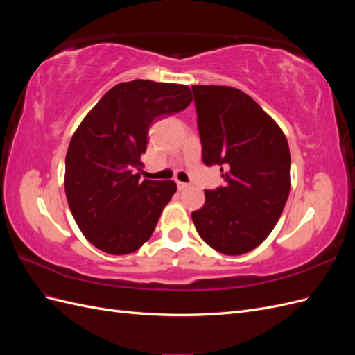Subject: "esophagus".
I'll return each mask as SVG.
<instances>
[{
  "instance_id": "obj_1",
  "label": "esophagus",
  "mask_w": 355,
  "mask_h": 355,
  "mask_svg": "<svg viewBox=\"0 0 355 355\" xmlns=\"http://www.w3.org/2000/svg\"><path fill=\"white\" fill-rule=\"evenodd\" d=\"M189 185L188 184H185V182H178V188H179V191H184V189H187Z\"/></svg>"
}]
</instances>
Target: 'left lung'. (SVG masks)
<instances>
[{"instance_id":"8db88e82","label":"left lung","mask_w":355,"mask_h":355,"mask_svg":"<svg viewBox=\"0 0 355 355\" xmlns=\"http://www.w3.org/2000/svg\"><path fill=\"white\" fill-rule=\"evenodd\" d=\"M206 166L225 187L206 189L192 213L200 237L228 256L256 249L280 219L290 192L287 139L249 94L228 85H192Z\"/></svg>"}]
</instances>
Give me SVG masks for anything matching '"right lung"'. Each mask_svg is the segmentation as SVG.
Here are the masks:
<instances>
[{
  "label": "right lung",
  "mask_w": 355,
  "mask_h": 355,
  "mask_svg": "<svg viewBox=\"0 0 355 355\" xmlns=\"http://www.w3.org/2000/svg\"><path fill=\"white\" fill-rule=\"evenodd\" d=\"M192 102L188 85L135 80L103 94L75 130L65 158V194L83 235L110 254L141 249L178 187L139 180L136 170L157 118Z\"/></svg>",
  "instance_id": "add662e5"
}]
</instances>
